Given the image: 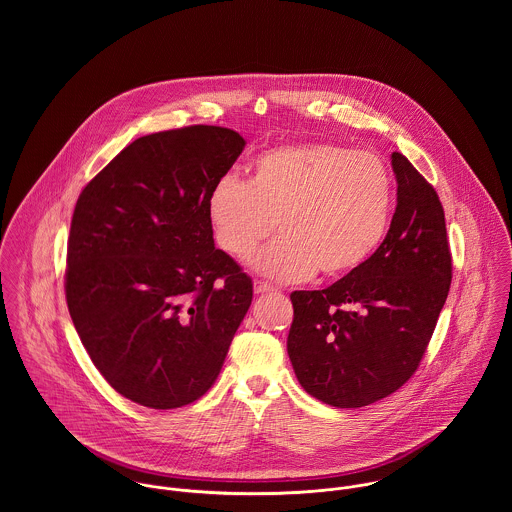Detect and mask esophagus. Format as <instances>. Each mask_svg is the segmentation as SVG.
<instances>
[{
    "label": "esophagus",
    "mask_w": 512,
    "mask_h": 512,
    "mask_svg": "<svg viewBox=\"0 0 512 512\" xmlns=\"http://www.w3.org/2000/svg\"><path fill=\"white\" fill-rule=\"evenodd\" d=\"M270 292H274V288H272L270 284H266V282H260V280H256V282H254V293H256V295H262V293Z\"/></svg>",
    "instance_id": "obj_1"
}]
</instances>
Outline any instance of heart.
<instances>
[{
    "mask_svg": "<svg viewBox=\"0 0 512 512\" xmlns=\"http://www.w3.org/2000/svg\"><path fill=\"white\" fill-rule=\"evenodd\" d=\"M394 207V179L370 151L329 142L262 151L248 183L222 175L207 197L213 238L232 258L248 256L272 230L282 234L250 258L274 282L345 276L382 244Z\"/></svg>",
    "mask_w": 512,
    "mask_h": 512,
    "instance_id": "1",
    "label": "heart"
}]
</instances>
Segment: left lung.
Segmentation results:
<instances>
[{"label":"left lung","mask_w":512,"mask_h":512,"mask_svg":"<svg viewBox=\"0 0 512 512\" xmlns=\"http://www.w3.org/2000/svg\"><path fill=\"white\" fill-rule=\"evenodd\" d=\"M396 211L363 266L325 290L293 292L288 355L307 394L361 408L416 372L451 286V252L436 189L398 151Z\"/></svg>","instance_id":"8db88e82"}]
</instances>
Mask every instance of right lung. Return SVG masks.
I'll list each match as a JSON object with an SVG mask.
<instances>
[{"instance_id":"right-lung-1","label":"right lung","mask_w":512,"mask_h":512,"mask_svg":"<svg viewBox=\"0 0 512 512\" xmlns=\"http://www.w3.org/2000/svg\"><path fill=\"white\" fill-rule=\"evenodd\" d=\"M246 146L220 126L138 138L80 193L65 292L94 366L153 410L199 400L252 303V280L219 248L207 197Z\"/></svg>"}]
</instances>
